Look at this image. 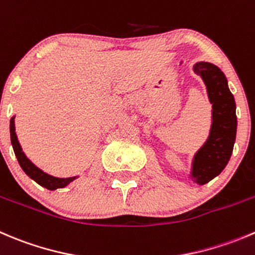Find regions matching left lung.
Listing matches in <instances>:
<instances>
[{"mask_svg": "<svg viewBox=\"0 0 255 255\" xmlns=\"http://www.w3.org/2000/svg\"><path fill=\"white\" fill-rule=\"evenodd\" d=\"M193 72L201 76L212 105L209 135L194 153L189 178L203 185L216 178L228 164L237 135L236 101L229 91L228 81L218 66L211 62H197Z\"/></svg>", "mask_w": 255, "mask_h": 255, "instance_id": "8db88e82", "label": "left lung"}]
</instances>
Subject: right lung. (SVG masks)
Returning a JSON list of instances; mask_svg holds the SVG:
<instances>
[{"label":"right lung","instance_id":"1","mask_svg":"<svg viewBox=\"0 0 255 255\" xmlns=\"http://www.w3.org/2000/svg\"><path fill=\"white\" fill-rule=\"evenodd\" d=\"M9 135H11V143L12 148H13V152L16 154L17 160H18L19 165L23 169V172L28 175L31 179H33L34 182L38 183L42 187L47 188L49 190H56L58 188H65L67 187L70 183H72L73 180L77 179L78 177H68V178H58L53 177V175L48 174V173L43 172L42 169H39L37 165H34L31 160L27 158V155L24 154V152L22 150L21 144L18 142V138L16 134V127H14V116L9 121Z\"/></svg>","mask_w":255,"mask_h":255}]
</instances>
